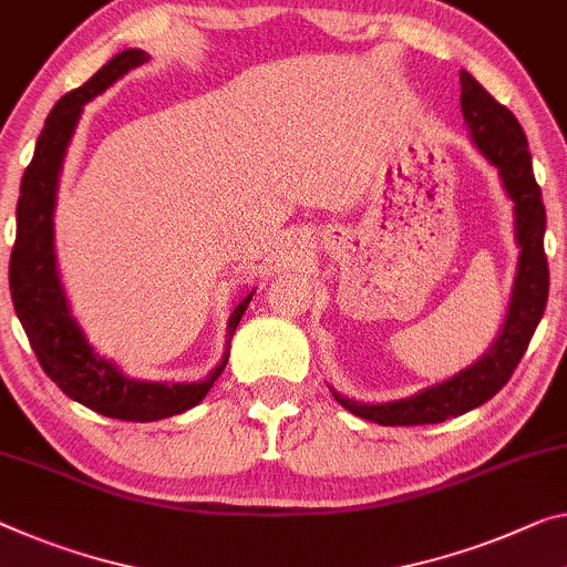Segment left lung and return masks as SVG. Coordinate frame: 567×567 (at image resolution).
<instances>
[{"instance_id":"8db88e82","label":"left lung","mask_w":567,"mask_h":567,"mask_svg":"<svg viewBox=\"0 0 567 567\" xmlns=\"http://www.w3.org/2000/svg\"><path fill=\"white\" fill-rule=\"evenodd\" d=\"M461 113H464L472 144L499 172L504 193L515 203L519 258L507 319L489 350L474 364L411 398L390 400V403H362L329 388L339 405L364 421L380 425L443 423L446 417L464 415L484 405L507 385L545 313L547 289H550V271H547L545 258L547 217L543 193L533 174V156L527 152V136L515 113L494 101L489 91L466 71H461Z\"/></svg>"}]
</instances>
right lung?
<instances>
[{
  "mask_svg": "<svg viewBox=\"0 0 567 567\" xmlns=\"http://www.w3.org/2000/svg\"><path fill=\"white\" fill-rule=\"evenodd\" d=\"M150 52L128 48L113 55L81 89L65 93L45 121L34 146L30 167L24 169L20 203H17V238L10 258V291L17 319L22 321L32 352L38 354L48 378L63 393L91 411L118 421L150 423L185 413L210 393L213 382L228 364L230 339L256 291L235 303L228 319V350L217 368L199 382H150L124 374L113 360L93 350L81 324L71 313L55 260V197L63 159L83 106L111 89L118 78L150 63Z\"/></svg>",
  "mask_w": 567,
  "mask_h": 567,
  "instance_id": "right-lung-1",
  "label": "right lung"
}]
</instances>
